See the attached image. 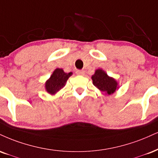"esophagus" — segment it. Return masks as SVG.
I'll list each match as a JSON object with an SVG mask.
<instances>
[{
	"mask_svg": "<svg viewBox=\"0 0 158 158\" xmlns=\"http://www.w3.org/2000/svg\"><path fill=\"white\" fill-rule=\"evenodd\" d=\"M76 73H77V75H84L85 71H82V70H77V71H76Z\"/></svg>",
	"mask_w": 158,
	"mask_h": 158,
	"instance_id": "obj_1",
	"label": "esophagus"
}]
</instances>
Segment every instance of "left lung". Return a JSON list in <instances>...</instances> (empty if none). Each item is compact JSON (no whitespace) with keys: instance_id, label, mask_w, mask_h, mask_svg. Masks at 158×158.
<instances>
[{"instance_id":"obj_1","label":"left lung","mask_w":158,"mask_h":158,"mask_svg":"<svg viewBox=\"0 0 158 158\" xmlns=\"http://www.w3.org/2000/svg\"><path fill=\"white\" fill-rule=\"evenodd\" d=\"M92 80L94 86L108 95L113 94L117 88V81L108 77L107 74L102 69L96 70L94 75H93Z\"/></svg>"}]
</instances>
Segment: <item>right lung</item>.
<instances>
[{
  "instance_id": "obj_1",
  "label": "right lung",
  "mask_w": 158,
  "mask_h": 158,
  "mask_svg": "<svg viewBox=\"0 0 158 158\" xmlns=\"http://www.w3.org/2000/svg\"><path fill=\"white\" fill-rule=\"evenodd\" d=\"M72 73H64L63 70L56 68L54 71L50 79L45 82V89L51 94H56L62 87H64L68 78L71 76Z\"/></svg>"
}]
</instances>
